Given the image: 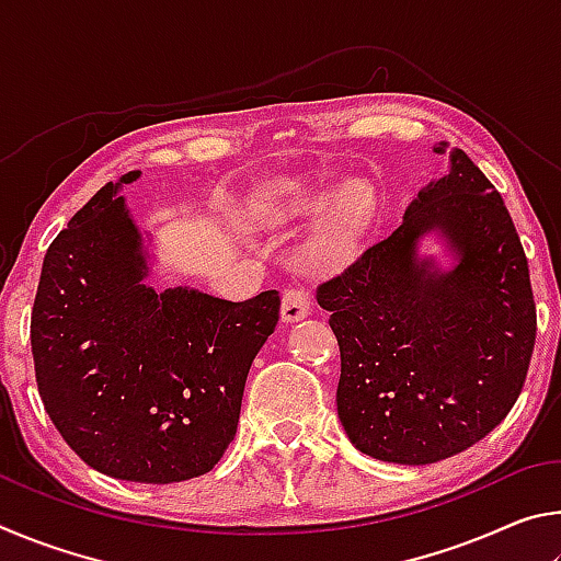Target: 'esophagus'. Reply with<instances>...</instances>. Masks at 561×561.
I'll list each match as a JSON object with an SVG mask.
<instances>
[{
	"label": "esophagus",
	"instance_id": "34e87169",
	"mask_svg": "<svg viewBox=\"0 0 561 561\" xmlns=\"http://www.w3.org/2000/svg\"><path fill=\"white\" fill-rule=\"evenodd\" d=\"M311 311V297L307 289H287L282 297V321L294 324V321L307 319Z\"/></svg>",
	"mask_w": 561,
	"mask_h": 561
}]
</instances>
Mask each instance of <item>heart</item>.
<instances>
[{"instance_id": "b5f03b06", "label": "heart", "mask_w": 561, "mask_h": 561, "mask_svg": "<svg viewBox=\"0 0 561 561\" xmlns=\"http://www.w3.org/2000/svg\"><path fill=\"white\" fill-rule=\"evenodd\" d=\"M321 203H324V195L317 193L309 183L299 178H279L247 197L242 215L254 227H282L314 213ZM368 213H371V190L364 183L339 185L334 201L309 240L311 257L324 264L348 257Z\"/></svg>"}]
</instances>
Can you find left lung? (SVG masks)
Instances as JSON below:
<instances>
[{"label": "left lung", "mask_w": 561, "mask_h": 561, "mask_svg": "<svg viewBox=\"0 0 561 561\" xmlns=\"http://www.w3.org/2000/svg\"><path fill=\"white\" fill-rule=\"evenodd\" d=\"M428 233L449 250L448 271L420 257ZM317 301L341 351L339 421L364 455L438 462L515 405L537 334L529 267L495 185L460 148L398 230L321 284Z\"/></svg>", "instance_id": "1"}]
</instances>
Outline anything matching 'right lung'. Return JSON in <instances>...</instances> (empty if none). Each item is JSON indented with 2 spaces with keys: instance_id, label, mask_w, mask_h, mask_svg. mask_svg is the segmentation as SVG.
I'll return each mask as SVG.
<instances>
[{
  "instance_id": "obj_1",
  "label": "right lung",
  "mask_w": 561,
  "mask_h": 561,
  "mask_svg": "<svg viewBox=\"0 0 561 561\" xmlns=\"http://www.w3.org/2000/svg\"><path fill=\"white\" fill-rule=\"evenodd\" d=\"M106 183L44 257L32 309L36 383L56 431L108 478L168 485L210 472L234 440L244 381L279 321V291L247 301L156 291L148 234Z\"/></svg>"
}]
</instances>
